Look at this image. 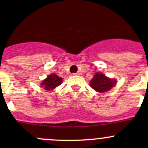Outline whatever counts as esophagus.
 <instances>
[{"label":"esophagus","mask_w":148,"mask_h":148,"mask_svg":"<svg viewBox=\"0 0 148 148\" xmlns=\"http://www.w3.org/2000/svg\"><path fill=\"white\" fill-rule=\"evenodd\" d=\"M74 75H81L82 74V73L80 72V71H77V73H75V74H74Z\"/></svg>","instance_id":"1"}]
</instances>
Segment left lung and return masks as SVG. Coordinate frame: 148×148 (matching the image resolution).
<instances>
[{
  "label": "left lung",
  "mask_w": 148,
  "mask_h": 148,
  "mask_svg": "<svg viewBox=\"0 0 148 148\" xmlns=\"http://www.w3.org/2000/svg\"><path fill=\"white\" fill-rule=\"evenodd\" d=\"M116 83L117 81L114 79H110L102 73L97 72L91 79L89 84L95 91L103 93L110 90L113 86H115Z\"/></svg>",
  "instance_id": "8db88e82"
}]
</instances>
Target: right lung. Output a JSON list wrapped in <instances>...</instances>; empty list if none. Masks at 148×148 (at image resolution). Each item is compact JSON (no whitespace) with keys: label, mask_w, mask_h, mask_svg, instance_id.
I'll return each mask as SVG.
<instances>
[{"label":"right lung","mask_w":148,"mask_h":148,"mask_svg":"<svg viewBox=\"0 0 148 148\" xmlns=\"http://www.w3.org/2000/svg\"><path fill=\"white\" fill-rule=\"evenodd\" d=\"M62 77H58L56 74H52L51 75H49L47 78L45 79L41 83V85L42 87L44 88V89L48 91H51L56 86H59L62 83Z\"/></svg>","instance_id":"right-lung-1"}]
</instances>
